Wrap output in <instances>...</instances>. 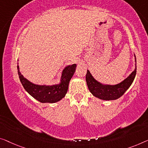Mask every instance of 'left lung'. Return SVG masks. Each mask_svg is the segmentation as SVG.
<instances>
[{"mask_svg":"<svg viewBox=\"0 0 148 148\" xmlns=\"http://www.w3.org/2000/svg\"><path fill=\"white\" fill-rule=\"evenodd\" d=\"M135 57V69L120 83L115 85L102 84L92 76L89 70H87L86 81L90 92L96 98L103 100H114L120 98L130 87L136 74V58Z\"/></svg>","mask_w":148,"mask_h":148,"instance_id":"8db88e82","label":"left lung"}]
</instances>
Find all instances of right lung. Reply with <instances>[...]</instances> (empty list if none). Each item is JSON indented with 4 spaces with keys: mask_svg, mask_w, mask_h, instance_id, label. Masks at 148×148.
<instances>
[{
    "mask_svg": "<svg viewBox=\"0 0 148 148\" xmlns=\"http://www.w3.org/2000/svg\"><path fill=\"white\" fill-rule=\"evenodd\" d=\"M76 64H74L64 68L58 84L40 85L32 83L25 78L20 72L19 66H17L18 74L24 88L30 96L41 103H56L64 98L70 81L76 71Z\"/></svg>",
    "mask_w": 148,
    "mask_h": 148,
    "instance_id": "add662e5",
    "label": "right lung"
}]
</instances>
